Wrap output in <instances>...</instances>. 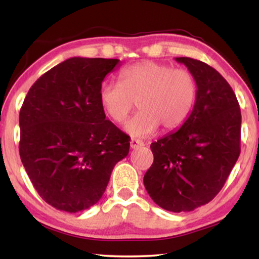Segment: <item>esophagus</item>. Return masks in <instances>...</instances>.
Wrapping results in <instances>:
<instances>
[{"instance_id":"obj_1","label":"esophagus","mask_w":259,"mask_h":259,"mask_svg":"<svg viewBox=\"0 0 259 259\" xmlns=\"http://www.w3.org/2000/svg\"><path fill=\"white\" fill-rule=\"evenodd\" d=\"M142 146H144V143L142 142V140H139V139H135V138H133L130 140V147L131 148H138V147H142Z\"/></svg>"}]
</instances>
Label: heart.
<instances>
[{
  "instance_id": "obj_1",
  "label": "heart",
  "mask_w": 259,
  "mask_h": 259,
  "mask_svg": "<svg viewBox=\"0 0 259 259\" xmlns=\"http://www.w3.org/2000/svg\"><path fill=\"white\" fill-rule=\"evenodd\" d=\"M196 93V81L190 71L145 60L122 69L120 83H103L99 100L106 115L116 123L125 121L136 100L139 112L126 122L125 130L135 137H144L159 125L164 131L179 128L194 106Z\"/></svg>"
}]
</instances>
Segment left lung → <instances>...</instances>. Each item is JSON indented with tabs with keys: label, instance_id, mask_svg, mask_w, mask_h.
<instances>
[{
	"label": "left lung",
	"instance_id": "8db88e82",
	"mask_svg": "<svg viewBox=\"0 0 259 259\" xmlns=\"http://www.w3.org/2000/svg\"><path fill=\"white\" fill-rule=\"evenodd\" d=\"M198 93L187 120L151 144L154 161L144 176L152 200L168 211H192L211 201L240 155L241 111L234 91L203 61L179 57Z\"/></svg>",
	"mask_w": 259,
	"mask_h": 259
}]
</instances>
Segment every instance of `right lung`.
I'll list each match as a JSON object with an SVG mask.
<instances>
[{"label":"right lung","instance_id":"1","mask_svg":"<svg viewBox=\"0 0 259 259\" xmlns=\"http://www.w3.org/2000/svg\"><path fill=\"white\" fill-rule=\"evenodd\" d=\"M119 59L73 57L43 74L19 113V154L41 198L67 212L102 198L117 162L128 155L130 137L100 105L105 76Z\"/></svg>","mask_w":259,"mask_h":259}]
</instances>
